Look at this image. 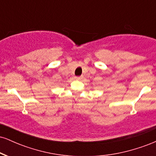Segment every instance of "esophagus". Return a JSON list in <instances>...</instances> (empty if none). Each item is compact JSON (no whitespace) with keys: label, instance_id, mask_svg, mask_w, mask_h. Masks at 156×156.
<instances>
[{"label":"esophagus","instance_id":"1","mask_svg":"<svg viewBox=\"0 0 156 156\" xmlns=\"http://www.w3.org/2000/svg\"><path fill=\"white\" fill-rule=\"evenodd\" d=\"M82 78H83V76H76L75 77V78L77 80H80Z\"/></svg>","mask_w":156,"mask_h":156}]
</instances>
